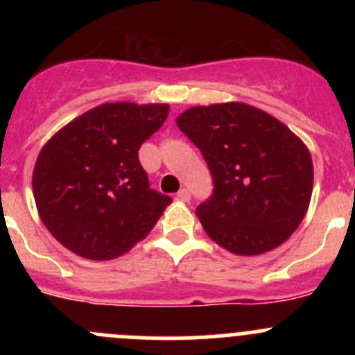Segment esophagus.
I'll return each mask as SVG.
<instances>
[{"instance_id": "esophagus-1", "label": "esophagus", "mask_w": 355, "mask_h": 355, "mask_svg": "<svg viewBox=\"0 0 355 355\" xmlns=\"http://www.w3.org/2000/svg\"><path fill=\"white\" fill-rule=\"evenodd\" d=\"M177 199L184 200V202L191 200V192H189V189H180V191H178V194H177Z\"/></svg>"}]
</instances>
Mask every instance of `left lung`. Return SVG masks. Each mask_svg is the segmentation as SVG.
<instances>
[{
  "label": "left lung",
  "mask_w": 355,
  "mask_h": 355,
  "mask_svg": "<svg viewBox=\"0 0 355 355\" xmlns=\"http://www.w3.org/2000/svg\"><path fill=\"white\" fill-rule=\"evenodd\" d=\"M177 125L213 175V196L196 209L211 241L237 256L288 241L313 194L307 146L270 113L239 101L192 106Z\"/></svg>",
  "instance_id": "left-lung-1"
}]
</instances>
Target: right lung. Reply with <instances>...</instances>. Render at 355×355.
Returning a JSON list of instances; mask_svg holds the SVG:
<instances>
[{
    "label": "right lung",
    "mask_w": 355,
    "mask_h": 355,
    "mask_svg": "<svg viewBox=\"0 0 355 355\" xmlns=\"http://www.w3.org/2000/svg\"><path fill=\"white\" fill-rule=\"evenodd\" d=\"M170 106L105 103L60 128L32 173L35 207L49 234L77 256L108 261L141 242L171 199L149 189L139 148Z\"/></svg>",
    "instance_id": "right-lung-1"
}]
</instances>
